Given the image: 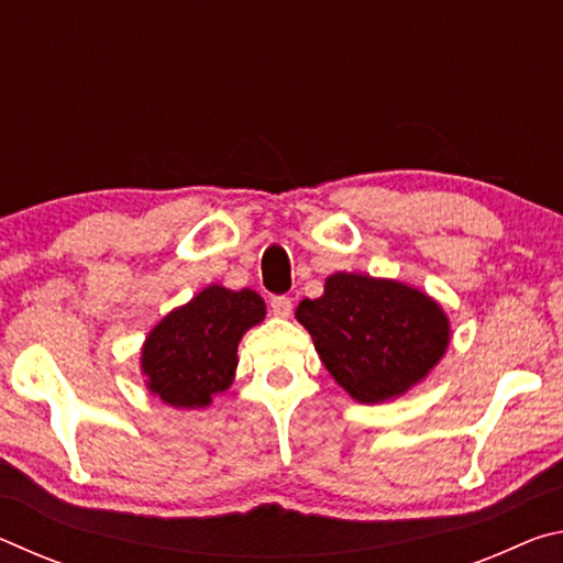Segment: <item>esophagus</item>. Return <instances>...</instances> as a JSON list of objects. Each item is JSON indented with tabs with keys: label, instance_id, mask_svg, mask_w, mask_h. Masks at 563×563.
I'll return each mask as SVG.
<instances>
[{
	"label": "esophagus",
	"instance_id": "obj_1",
	"mask_svg": "<svg viewBox=\"0 0 563 563\" xmlns=\"http://www.w3.org/2000/svg\"><path fill=\"white\" fill-rule=\"evenodd\" d=\"M271 310H273L275 318H290L292 300L285 298V295H278V298L271 300Z\"/></svg>",
	"mask_w": 563,
	"mask_h": 563
}]
</instances>
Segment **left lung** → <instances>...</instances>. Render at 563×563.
Listing matches in <instances>:
<instances>
[{
	"mask_svg": "<svg viewBox=\"0 0 563 563\" xmlns=\"http://www.w3.org/2000/svg\"><path fill=\"white\" fill-rule=\"evenodd\" d=\"M322 365L360 405L407 395L452 340L450 318L424 290L395 278L332 273L320 298L295 310Z\"/></svg>",
	"mask_w": 563,
	"mask_h": 563,
	"instance_id": "1",
	"label": "left lung"
}]
</instances>
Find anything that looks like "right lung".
<instances>
[{
	"instance_id": "right-lung-1",
	"label": "right lung",
	"mask_w": 563,
	"mask_h": 563,
	"mask_svg": "<svg viewBox=\"0 0 563 563\" xmlns=\"http://www.w3.org/2000/svg\"><path fill=\"white\" fill-rule=\"evenodd\" d=\"M265 320L255 290L208 285L161 318L141 347V375L151 395L176 409H203L235 379L238 342Z\"/></svg>"
}]
</instances>
